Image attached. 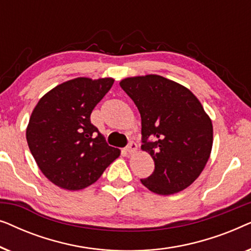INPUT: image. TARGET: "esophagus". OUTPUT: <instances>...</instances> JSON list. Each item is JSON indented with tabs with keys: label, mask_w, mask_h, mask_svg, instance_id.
Returning <instances> with one entry per match:
<instances>
[{
	"label": "esophagus",
	"mask_w": 251,
	"mask_h": 251,
	"mask_svg": "<svg viewBox=\"0 0 251 251\" xmlns=\"http://www.w3.org/2000/svg\"><path fill=\"white\" fill-rule=\"evenodd\" d=\"M137 151V144L135 142H130L129 145L126 146V152L129 154H135Z\"/></svg>",
	"instance_id": "esophagus-1"
}]
</instances>
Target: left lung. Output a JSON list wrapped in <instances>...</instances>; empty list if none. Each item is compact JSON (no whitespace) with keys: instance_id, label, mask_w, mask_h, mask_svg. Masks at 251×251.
I'll use <instances>...</instances> for the list:
<instances>
[{"instance_id":"obj_1","label":"left lung","mask_w":251,"mask_h":251,"mask_svg":"<svg viewBox=\"0 0 251 251\" xmlns=\"http://www.w3.org/2000/svg\"><path fill=\"white\" fill-rule=\"evenodd\" d=\"M142 118V150L154 160L153 174L140 179L160 195L190 186L200 176L212 149L214 130L199 99L177 82L155 74L120 82Z\"/></svg>"}]
</instances>
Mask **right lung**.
Here are the masks:
<instances>
[{
    "mask_svg": "<svg viewBox=\"0 0 251 251\" xmlns=\"http://www.w3.org/2000/svg\"><path fill=\"white\" fill-rule=\"evenodd\" d=\"M113 83L112 77L73 78L51 89L33 109L27 144L40 170L58 187L83 190L120 156L90 121Z\"/></svg>",
    "mask_w": 251,
    "mask_h": 251,
    "instance_id": "obj_1",
    "label": "right lung"
}]
</instances>
